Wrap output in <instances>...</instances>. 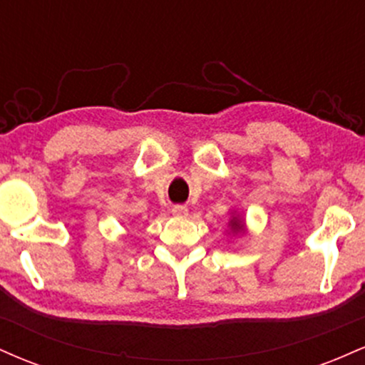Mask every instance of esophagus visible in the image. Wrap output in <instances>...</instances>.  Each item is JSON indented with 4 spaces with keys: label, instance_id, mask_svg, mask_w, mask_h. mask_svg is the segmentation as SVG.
Listing matches in <instances>:
<instances>
[{
    "label": "esophagus",
    "instance_id": "obj_1",
    "mask_svg": "<svg viewBox=\"0 0 365 365\" xmlns=\"http://www.w3.org/2000/svg\"><path fill=\"white\" fill-rule=\"evenodd\" d=\"M171 212H173L175 216H187L188 215V209H187V206H173L171 207Z\"/></svg>",
    "mask_w": 365,
    "mask_h": 365
}]
</instances>
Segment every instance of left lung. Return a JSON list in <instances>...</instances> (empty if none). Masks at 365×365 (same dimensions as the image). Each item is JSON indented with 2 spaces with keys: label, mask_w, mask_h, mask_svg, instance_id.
I'll return each instance as SVG.
<instances>
[{
  "label": "left lung",
  "mask_w": 365,
  "mask_h": 365,
  "mask_svg": "<svg viewBox=\"0 0 365 365\" xmlns=\"http://www.w3.org/2000/svg\"><path fill=\"white\" fill-rule=\"evenodd\" d=\"M232 228H233V232H240L242 230V225L238 223L235 217H233V221H232Z\"/></svg>",
  "instance_id": "left-lung-1"
}]
</instances>
